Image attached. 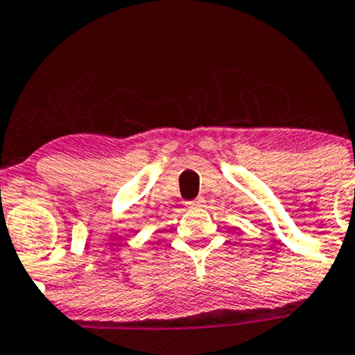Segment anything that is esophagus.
<instances>
[{
	"label": "esophagus",
	"mask_w": 355,
	"mask_h": 355,
	"mask_svg": "<svg viewBox=\"0 0 355 355\" xmlns=\"http://www.w3.org/2000/svg\"><path fill=\"white\" fill-rule=\"evenodd\" d=\"M203 205V200H193V202H188V207L189 208H200Z\"/></svg>",
	"instance_id": "esophagus-1"
}]
</instances>
